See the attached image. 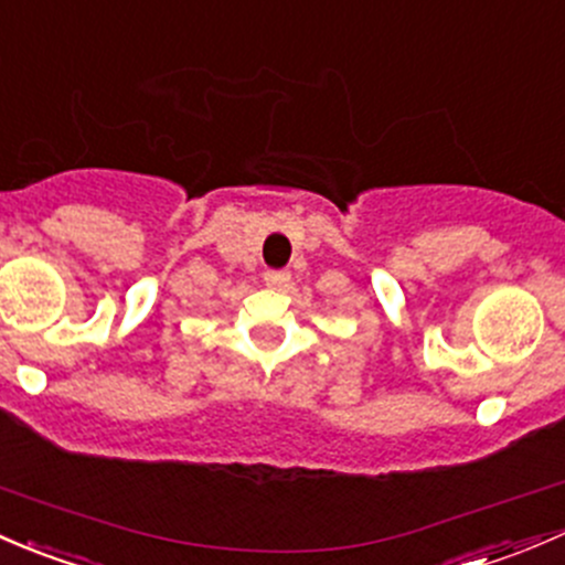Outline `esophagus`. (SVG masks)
<instances>
[{
	"label": "esophagus",
	"mask_w": 565,
	"mask_h": 565,
	"mask_svg": "<svg viewBox=\"0 0 565 565\" xmlns=\"http://www.w3.org/2000/svg\"><path fill=\"white\" fill-rule=\"evenodd\" d=\"M264 280H266V285H271V288H282V285H288L290 282V271H285V269H269L264 275Z\"/></svg>",
	"instance_id": "1"
}]
</instances>
